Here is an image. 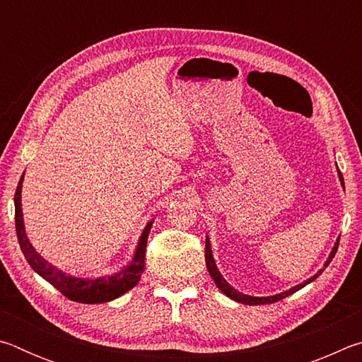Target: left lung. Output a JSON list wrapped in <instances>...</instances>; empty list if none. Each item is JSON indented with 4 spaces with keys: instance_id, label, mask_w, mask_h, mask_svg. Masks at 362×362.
I'll use <instances>...</instances> for the list:
<instances>
[{
    "instance_id": "left-lung-1",
    "label": "left lung",
    "mask_w": 362,
    "mask_h": 362,
    "mask_svg": "<svg viewBox=\"0 0 362 362\" xmlns=\"http://www.w3.org/2000/svg\"><path fill=\"white\" fill-rule=\"evenodd\" d=\"M339 177H340V182H341L343 188H345V183H343V175H341L340 170H339ZM337 249H339V240H337L335 246H334V249H332V252H330V255H329L327 262L324 263V268H326V267L329 265V263L332 262L334 255H335V252H337ZM206 265H207V269H209V274H211V276H212L214 283L217 284L218 289L222 291L226 297H230V298H233V300H236V302L244 303V305H267V303H274V302H278V300H283V298H286V297H289L291 293H293V292L300 291V289H302V287H305L306 284H310L311 281H315V279H316L317 276H320V274L324 272V268H322V269H320V272H317V273L315 274V276H311L310 279H306L303 284H298V286L292 287V289L286 291V292L276 293V296H272V297H250V296H244V293L238 292L236 289H233V287H231V286H230L228 283H226V281L223 279L222 274H220V272H218V269H217L216 262H214V257H212V250H211V243H209V238H206Z\"/></svg>"
}]
</instances>
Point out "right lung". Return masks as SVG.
<instances>
[{"mask_svg":"<svg viewBox=\"0 0 362 362\" xmlns=\"http://www.w3.org/2000/svg\"><path fill=\"white\" fill-rule=\"evenodd\" d=\"M22 180H23V175L21 177V182L19 185H17L16 194H14L17 240H19L21 249L23 255H25L27 262L30 263V267H32L41 278H45L47 283H51L59 292H62L66 298L79 303L110 302V300L118 298L122 296V293L131 291L132 287L139 283V279L142 276L145 269L146 240H148V233L151 230L153 222H148V225L145 226L142 236H140L139 240L132 262L124 269H121L119 273L112 274V276H102L95 279L71 276V274L60 272V269L54 268L51 263H47L38 252H36L32 244H30L25 233V226H23V216H22V203H21Z\"/></svg>","mask_w":362,"mask_h":362,"instance_id":"obj_1","label":"right lung"}]
</instances>
